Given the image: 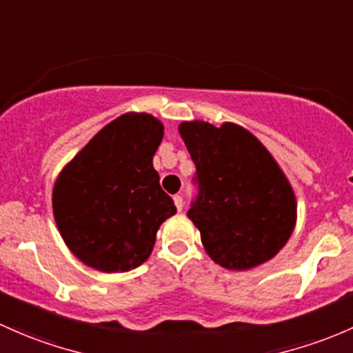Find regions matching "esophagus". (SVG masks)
<instances>
[{"instance_id": "esophagus-1", "label": "esophagus", "mask_w": 353, "mask_h": 353, "mask_svg": "<svg viewBox=\"0 0 353 353\" xmlns=\"http://www.w3.org/2000/svg\"><path fill=\"white\" fill-rule=\"evenodd\" d=\"M173 202H175V207L178 210L183 209V199H181V195H175V197H173Z\"/></svg>"}]
</instances>
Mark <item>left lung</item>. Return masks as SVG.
Masks as SVG:
<instances>
[{
  "instance_id": "obj_1",
  "label": "left lung",
  "mask_w": 353,
  "mask_h": 353,
  "mask_svg": "<svg viewBox=\"0 0 353 353\" xmlns=\"http://www.w3.org/2000/svg\"><path fill=\"white\" fill-rule=\"evenodd\" d=\"M178 132L197 168L199 197L187 216L210 260L238 272L272 260L297 223L296 194L281 165L234 122L185 121Z\"/></svg>"
}]
</instances>
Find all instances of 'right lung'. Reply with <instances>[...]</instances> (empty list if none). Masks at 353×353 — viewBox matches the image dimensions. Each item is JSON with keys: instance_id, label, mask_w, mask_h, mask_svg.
Returning <instances> with one entry per match:
<instances>
[{"instance_id": "obj_1", "label": "right lung", "mask_w": 353, "mask_h": 353, "mask_svg": "<svg viewBox=\"0 0 353 353\" xmlns=\"http://www.w3.org/2000/svg\"><path fill=\"white\" fill-rule=\"evenodd\" d=\"M165 127L127 112L103 127L61 170L52 210L69 252L103 274L129 272L151 255L156 232L176 209L159 187L152 156Z\"/></svg>"}]
</instances>
